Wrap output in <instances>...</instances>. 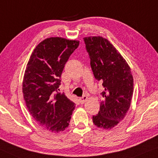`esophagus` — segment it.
Wrapping results in <instances>:
<instances>
[{
  "label": "esophagus",
  "mask_w": 158,
  "mask_h": 158,
  "mask_svg": "<svg viewBox=\"0 0 158 158\" xmlns=\"http://www.w3.org/2000/svg\"><path fill=\"white\" fill-rule=\"evenodd\" d=\"M86 99H87V97L84 96L82 97H80V98L79 99V102H80V104H84Z\"/></svg>",
  "instance_id": "obj_1"
}]
</instances>
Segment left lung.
<instances>
[{
    "label": "left lung",
    "instance_id": "8db88e82",
    "mask_svg": "<svg viewBox=\"0 0 158 158\" xmlns=\"http://www.w3.org/2000/svg\"><path fill=\"white\" fill-rule=\"evenodd\" d=\"M95 79L104 89L98 114L92 117L98 127L110 130L126 116L133 94V77L125 59L107 39L84 38Z\"/></svg>",
    "mask_w": 158,
    "mask_h": 158
}]
</instances>
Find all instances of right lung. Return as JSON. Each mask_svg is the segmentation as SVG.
<instances>
[{"mask_svg":"<svg viewBox=\"0 0 158 158\" xmlns=\"http://www.w3.org/2000/svg\"><path fill=\"white\" fill-rule=\"evenodd\" d=\"M79 41L48 38L37 45L26 66L23 94L30 114L42 127L56 133L69 126L75 104L58 92L61 75Z\"/></svg>","mask_w":158,"mask_h":158,"instance_id":"right-lung-1","label":"right lung"}]
</instances>
